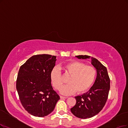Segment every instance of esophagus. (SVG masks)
Here are the masks:
<instances>
[{"mask_svg":"<svg viewBox=\"0 0 128 128\" xmlns=\"http://www.w3.org/2000/svg\"><path fill=\"white\" fill-rule=\"evenodd\" d=\"M60 98L61 99H64V98H66L67 97H64V96H60Z\"/></svg>","mask_w":128,"mask_h":128,"instance_id":"1","label":"esophagus"}]
</instances>
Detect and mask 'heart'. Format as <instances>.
<instances>
[{
  "label": "heart",
  "instance_id": "heart-1",
  "mask_svg": "<svg viewBox=\"0 0 128 128\" xmlns=\"http://www.w3.org/2000/svg\"><path fill=\"white\" fill-rule=\"evenodd\" d=\"M64 72L70 75L68 79V84L63 86L60 70L56 68L51 70L50 73V82L53 87L59 90L62 94L68 96L76 92L81 93L86 91L95 81L96 70L92 66L86 65L79 62H72L63 67Z\"/></svg>",
  "mask_w": 128,
  "mask_h": 128
}]
</instances>
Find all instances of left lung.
<instances>
[{"label": "left lung", "mask_w": 128, "mask_h": 128, "mask_svg": "<svg viewBox=\"0 0 128 128\" xmlns=\"http://www.w3.org/2000/svg\"><path fill=\"white\" fill-rule=\"evenodd\" d=\"M78 59H91V64L96 70L97 75L93 86L81 96H76V103L70 111L80 119H88L100 112L108 97L110 88V80L107 69L97 59L88 55L75 56Z\"/></svg>", "instance_id": "8db88e82"}]
</instances>
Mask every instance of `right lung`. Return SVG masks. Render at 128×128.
<instances>
[{
    "instance_id": "add662e5",
    "label": "right lung",
    "mask_w": 128,
    "mask_h": 128,
    "mask_svg": "<svg viewBox=\"0 0 128 128\" xmlns=\"http://www.w3.org/2000/svg\"><path fill=\"white\" fill-rule=\"evenodd\" d=\"M56 58L48 54L34 55L19 70L16 89L20 101L25 109L35 116L43 117L50 114L60 98L50 80Z\"/></svg>"
}]
</instances>
